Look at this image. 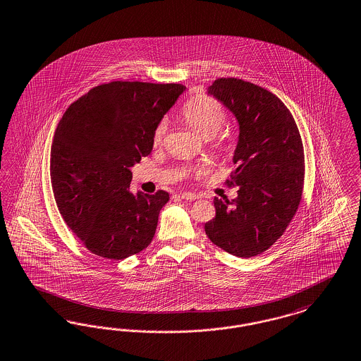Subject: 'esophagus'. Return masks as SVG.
<instances>
[{
  "instance_id": "obj_1",
  "label": "esophagus",
  "mask_w": 361,
  "mask_h": 361,
  "mask_svg": "<svg viewBox=\"0 0 361 361\" xmlns=\"http://www.w3.org/2000/svg\"><path fill=\"white\" fill-rule=\"evenodd\" d=\"M178 197H181L184 200H196L199 197V195L193 193V192H183L178 195Z\"/></svg>"
}]
</instances>
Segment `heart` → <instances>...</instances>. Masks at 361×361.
Returning <instances> with one entry per match:
<instances>
[{
  "mask_svg": "<svg viewBox=\"0 0 361 361\" xmlns=\"http://www.w3.org/2000/svg\"><path fill=\"white\" fill-rule=\"evenodd\" d=\"M183 119L188 125L195 130L197 134H200L202 138H212L215 135L214 146L221 153H228L233 147V135L230 129L218 130L224 125L227 113L224 106L220 102L208 97V95H200L190 102H188L185 107L183 109ZM168 125L165 121H161L156 129L153 131L152 141L153 145L162 142L164 135L166 133ZM219 133H217L216 131ZM202 172V166H197L192 174H199ZM190 173H188L189 176Z\"/></svg>",
  "mask_w": 361,
  "mask_h": 361,
  "instance_id": "b5f03b06",
  "label": "heart"
}]
</instances>
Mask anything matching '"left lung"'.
I'll use <instances>...</instances> for the list:
<instances>
[{"instance_id":"8db88e82","label":"left lung","mask_w":361,"mask_h":361,"mask_svg":"<svg viewBox=\"0 0 361 361\" xmlns=\"http://www.w3.org/2000/svg\"><path fill=\"white\" fill-rule=\"evenodd\" d=\"M208 94L239 122V141L226 184L238 197L214 199L216 216L204 228L217 247L240 258L257 257L286 231L302 199L305 154L288 107L266 88L236 78H219Z\"/></svg>"}]
</instances>
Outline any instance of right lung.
Returning <instances> with one entry per match:
<instances>
[{"label": "right lung", "instance_id": "1", "mask_svg": "<svg viewBox=\"0 0 361 361\" xmlns=\"http://www.w3.org/2000/svg\"><path fill=\"white\" fill-rule=\"evenodd\" d=\"M183 85L110 82L66 110L51 147L59 212L87 250L106 259L141 252L169 193H130V168L150 154L153 131Z\"/></svg>", "mask_w": 361, "mask_h": 361}]
</instances>
